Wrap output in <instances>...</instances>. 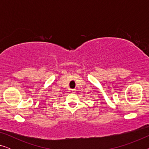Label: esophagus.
<instances>
[{
  "mask_svg": "<svg viewBox=\"0 0 149 149\" xmlns=\"http://www.w3.org/2000/svg\"><path fill=\"white\" fill-rule=\"evenodd\" d=\"M71 91H72V93H75V92H76V89H72V90H71Z\"/></svg>",
  "mask_w": 149,
  "mask_h": 149,
  "instance_id": "esophagus-1",
  "label": "esophagus"
}]
</instances>
